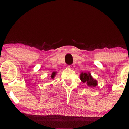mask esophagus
I'll use <instances>...</instances> for the list:
<instances>
[{
	"instance_id": "1",
	"label": "esophagus",
	"mask_w": 129,
	"mask_h": 129,
	"mask_svg": "<svg viewBox=\"0 0 129 129\" xmlns=\"http://www.w3.org/2000/svg\"><path fill=\"white\" fill-rule=\"evenodd\" d=\"M68 67L70 68V69H73V68L75 67V66H74L73 64H72V65H71V66H68Z\"/></svg>"
}]
</instances>
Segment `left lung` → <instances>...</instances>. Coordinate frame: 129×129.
<instances>
[{"label":"left lung","mask_w":129,"mask_h":129,"mask_svg":"<svg viewBox=\"0 0 129 129\" xmlns=\"http://www.w3.org/2000/svg\"><path fill=\"white\" fill-rule=\"evenodd\" d=\"M80 79L84 83H86L88 87H94L98 85L96 80L94 79L90 73H82L80 75Z\"/></svg>","instance_id":"8db88e82"}]
</instances>
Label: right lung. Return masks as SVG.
Here are the masks:
<instances>
[{
  "label": "right lung",
  "instance_id": "1",
  "mask_svg": "<svg viewBox=\"0 0 129 129\" xmlns=\"http://www.w3.org/2000/svg\"><path fill=\"white\" fill-rule=\"evenodd\" d=\"M56 74V72H53L52 74H51V79H53V78H54V76H55Z\"/></svg>",
  "mask_w": 129,
  "mask_h": 129
}]
</instances>
